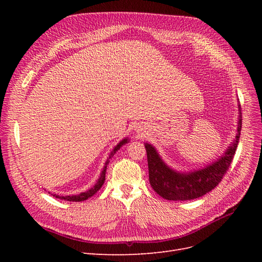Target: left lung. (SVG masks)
Instances as JSON below:
<instances>
[{
    "label": "left lung",
    "mask_w": 262,
    "mask_h": 262,
    "mask_svg": "<svg viewBox=\"0 0 262 262\" xmlns=\"http://www.w3.org/2000/svg\"><path fill=\"white\" fill-rule=\"evenodd\" d=\"M241 110V108H239ZM237 136L225 154L208 167L189 173H180L170 169L157 154L156 149L145 143L148 165L149 184L164 199L173 201L192 200L210 192L225 176L234 158L242 131V113H239Z\"/></svg>",
    "instance_id": "left-lung-1"
}]
</instances>
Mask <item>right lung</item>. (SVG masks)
<instances>
[{"mask_svg": "<svg viewBox=\"0 0 262 262\" xmlns=\"http://www.w3.org/2000/svg\"><path fill=\"white\" fill-rule=\"evenodd\" d=\"M128 143V139H124V140H122L120 143H119L115 148H114V150L112 152V154H110V156H109V158H108V161L106 162V165H105V167H104V169H102V171H101V175H100V177H99V179L97 180V182H96V185H95L93 188H91L89 191H85V192H82V193H80V194H77V195H67V196H60V195H58V194H53L52 193V195L53 196H55V198H59V199H62V200H67V201H73V202H78V201H84V200H86V199H89V198H91L92 195H94L95 193H96L98 190L101 188V186L104 185V182H105V177H106V169H107V165H108V163H109V160L110 158H112L113 156H114V154L117 152V150L120 148L122 145H124V144H126Z\"/></svg>", "mask_w": 262, "mask_h": 262, "instance_id": "right-lung-1", "label": "right lung"}]
</instances>
